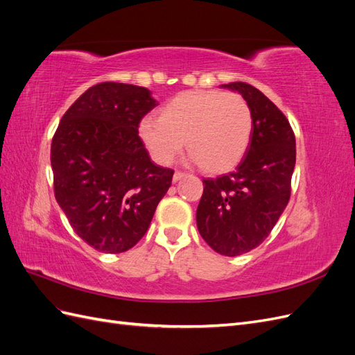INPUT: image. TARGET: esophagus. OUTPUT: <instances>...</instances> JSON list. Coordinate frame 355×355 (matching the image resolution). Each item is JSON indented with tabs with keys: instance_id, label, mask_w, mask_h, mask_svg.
<instances>
[{
	"instance_id": "esophagus-1",
	"label": "esophagus",
	"mask_w": 355,
	"mask_h": 355,
	"mask_svg": "<svg viewBox=\"0 0 355 355\" xmlns=\"http://www.w3.org/2000/svg\"><path fill=\"white\" fill-rule=\"evenodd\" d=\"M187 176V173L185 171H175V175H173V182H178V180H180V179H184Z\"/></svg>"
}]
</instances>
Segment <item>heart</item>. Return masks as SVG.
Returning a JSON list of instances; mask_svg holds the SVG:
<instances>
[{
    "instance_id": "1",
    "label": "heart",
    "mask_w": 355,
    "mask_h": 355,
    "mask_svg": "<svg viewBox=\"0 0 355 355\" xmlns=\"http://www.w3.org/2000/svg\"><path fill=\"white\" fill-rule=\"evenodd\" d=\"M252 130V110L243 96L214 90L180 93L164 106L159 118L148 116L139 125L157 163H173L187 144L189 159L210 173L237 166Z\"/></svg>"
}]
</instances>
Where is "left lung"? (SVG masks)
<instances>
[{"mask_svg":"<svg viewBox=\"0 0 355 355\" xmlns=\"http://www.w3.org/2000/svg\"><path fill=\"white\" fill-rule=\"evenodd\" d=\"M222 87L249 103L253 130L240 164L219 178L202 180L197 227L214 252L239 256L271 234L292 192L296 141L286 115L253 85L235 81Z\"/></svg>","mask_w":355,"mask_h":355,"instance_id":"8db88e82","label":"left lung"}]
</instances>
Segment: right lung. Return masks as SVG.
I'll list each match as a JSON object with an SVG mask.
<instances>
[{"label":"right lung","instance_id":"right-lung-1","mask_svg":"<svg viewBox=\"0 0 355 355\" xmlns=\"http://www.w3.org/2000/svg\"><path fill=\"white\" fill-rule=\"evenodd\" d=\"M151 92L106 81L63 114L51 141L55 197L77 232L103 253L125 252L149 228L175 171L155 166L139 136Z\"/></svg>","mask_w":355,"mask_h":355}]
</instances>
